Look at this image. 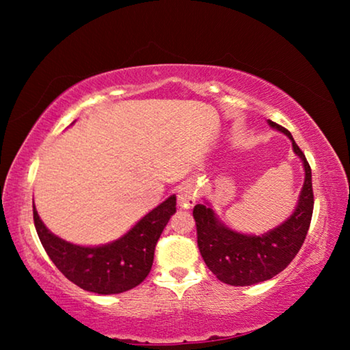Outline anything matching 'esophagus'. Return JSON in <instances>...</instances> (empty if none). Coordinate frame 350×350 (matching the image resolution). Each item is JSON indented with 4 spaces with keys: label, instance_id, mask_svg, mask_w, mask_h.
Segmentation results:
<instances>
[{
    "label": "esophagus",
    "instance_id": "esophagus-1",
    "mask_svg": "<svg viewBox=\"0 0 350 350\" xmlns=\"http://www.w3.org/2000/svg\"><path fill=\"white\" fill-rule=\"evenodd\" d=\"M198 198V187L191 182L183 183V185L177 189V205H179L182 210H191L194 204H196Z\"/></svg>",
    "mask_w": 350,
    "mask_h": 350
}]
</instances>
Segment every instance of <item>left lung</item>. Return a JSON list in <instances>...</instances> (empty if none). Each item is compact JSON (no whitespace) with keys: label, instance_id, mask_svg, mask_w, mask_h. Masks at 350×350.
<instances>
[{"label":"left lung","instance_id":"obj_1","mask_svg":"<svg viewBox=\"0 0 350 350\" xmlns=\"http://www.w3.org/2000/svg\"><path fill=\"white\" fill-rule=\"evenodd\" d=\"M267 123L270 128L287 135L292 142L295 156H298L304 168L303 188L292 215L269 232L250 234L224 224L208 200L198 204L193 210L199 252L206 267L219 281L230 286H253L271 280L282 271L299 252L312 221L313 191L309 163L286 128L271 120Z\"/></svg>","mask_w":350,"mask_h":350}]
</instances>
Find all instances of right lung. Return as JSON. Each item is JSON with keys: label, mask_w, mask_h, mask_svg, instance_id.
Masks as SVG:
<instances>
[{"label": "right lung", "mask_w": 350, "mask_h": 350, "mask_svg": "<svg viewBox=\"0 0 350 350\" xmlns=\"http://www.w3.org/2000/svg\"><path fill=\"white\" fill-rule=\"evenodd\" d=\"M176 213L171 194L148 211L120 238L102 245H80L62 239L46 227L33 204V222L47 256L75 286L98 295L131 290L150 273L154 250L170 217Z\"/></svg>", "instance_id": "right-lung-1"}]
</instances>
